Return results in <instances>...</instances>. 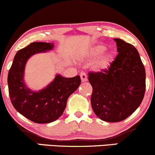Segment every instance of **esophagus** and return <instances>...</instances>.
Here are the masks:
<instances>
[{"mask_svg":"<svg viewBox=\"0 0 155 155\" xmlns=\"http://www.w3.org/2000/svg\"><path fill=\"white\" fill-rule=\"evenodd\" d=\"M80 77H81V81H87V74H85L84 72H81V74H80Z\"/></svg>","mask_w":155,"mask_h":155,"instance_id":"esophagus-1","label":"esophagus"}]
</instances>
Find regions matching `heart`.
<instances>
[{"mask_svg":"<svg viewBox=\"0 0 155 155\" xmlns=\"http://www.w3.org/2000/svg\"><path fill=\"white\" fill-rule=\"evenodd\" d=\"M106 50V46L103 45V44H97V45L93 46L90 48L87 54V58L90 60H94L98 58ZM113 58L114 55L111 52H109V51L105 52L94 64V68L98 71H103L106 70L111 65Z\"/></svg>","mask_w":155,"mask_h":155,"instance_id":"1","label":"heart"}]
</instances>
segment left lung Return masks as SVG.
<instances>
[{
	"mask_svg": "<svg viewBox=\"0 0 155 155\" xmlns=\"http://www.w3.org/2000/svg\"><path fill=\"white\" fill-rule=\"evenodd\" d=\"M118 54L108 69L89 73L92 87L91 104L96 116L108 122L125 120L144 97L145 68L132 44L114 38Z\"/></svg>",
	"mask_w": 155,
	"mask_h": 155,
	"instance_id": "left-lung-1",
	"label": "left lung"
}]
</instances>
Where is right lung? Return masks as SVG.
I'll list each match as a JSON object with an SVG mask.
<instances>
[{
  "instance_id": "right-lung-1",
  "label": "right lung",
  "mask_w": 155,
  "mask_h": 155,
  "mask_svg": "<svg viewBox=\"0 0 155 155\" xmlns=\"http://www.w3.org/2000/svg\"><path fill=\"white\" fill-rule=\"evenodd\" d=\"M54 44L33 42L17 52L8 74V93L19 113L35 123H49L63 114L67 100L81 84L79 76L65 78L58 74L54 79L38 92L32 91L24 82L25 67L32 55L51 50Z\"/></svg>"
}]
</instances>
